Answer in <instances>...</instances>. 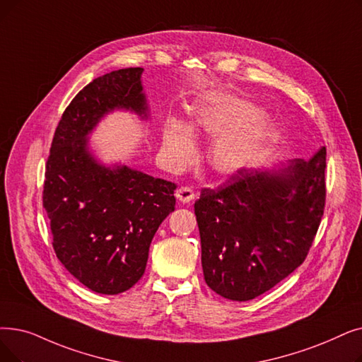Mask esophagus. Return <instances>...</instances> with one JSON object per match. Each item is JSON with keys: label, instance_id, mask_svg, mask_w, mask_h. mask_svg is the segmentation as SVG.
I'll use <instances>...</instances> for the list:
<instances>
[{"label": "esophagus", "instance_id": "esophagus-1", "mask_svg": "<svg viewBox=\"0 0 362 362\" xmlns=\"http://www.w3.org/2000/svg\"><path fill=\"white\" fill-rule=\"evenodd\" d=\"M176 198L182 202H189L195 198V192L191 189V187L187 186H182L176 191Z\"/></svg>", "mask_w": 362, "mask_h": 362}]
</instances>
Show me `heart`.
<instances>
[{
	"mask_svg": "<svg viewBox=\"0 0 362 362\" xmlns=\"http://www.w3.org/2000/svg\"><path fill=\"white\" fill-rule=\"evenodd\" d=\"M257 117L259 109L255 105L233 96H223L198 109L192 127L209 136L222 134L214 140L209 152L210 164L217 173L230 175L241 170L272 136L271 127L263 121L236 129ZM163 146L170 163L176 165L185 163L194 152L191 130L177 119L168 121L163 134Z\"/></svg>",
	"mask_w": 362,
	"mask_h": 362,
	"instance_id": "heart-1",
	"label": "heart"
}]
</instances>
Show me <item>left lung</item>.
Returning a JSON list of instances; mask_svg holds the SVG:
<instances>
[{"label": "left lung", "mask_w": 362, "mask_h": 362, "mask_svg": "<svg viewBox=\"0 0 362 362\" xmlns=\"http://www.w3.org/2000/svg\"><path fill=\"white\" fill-rule=\"evenodd\" d=\"M322 146L281 173L241 168L195 201L204 279L217 294L251 300L300 266L325 207Z\"/></svg>", "instance_id": "1"}]
</instances>
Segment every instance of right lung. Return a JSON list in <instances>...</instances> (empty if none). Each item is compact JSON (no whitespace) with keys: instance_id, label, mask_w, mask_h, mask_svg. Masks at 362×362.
I'll return each mask as SVG.
<instances>
[{"instance_id":"add662e5","label":"right lung","mask_w":362,"mask_h":362,"mask_svg":"<svg viewBox=\"0 0 362 362\" xmlns=\"http://www.w3.org/2000/svg\"><path fill=\"white\" fill-rule=\"evenodd\" d=\"M125 68L87 84L66 106L45 163L42 207L62 264L87 288L118 294L145 274L149 245L175 211L177 185L94 161L86 136L115 107L146 112L140 75Z\"/></svg>"}]
</instances>
